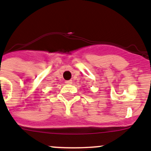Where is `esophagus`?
I'll return each mask as SVG.
<instances>
[{
  "mask_svg": "<svg viewBox=\"0 0 151 151\" xmlns=\"http://www.w3.org/2000/svg\"><path fill=\"white\" fill-rule=\"evenodd\" d=\"M65 82L66 83V84H72V83H73V81H72V80H66Z\"/></svg>",
  "mask_w": 151,
  "mask_h": 151,
  "instance_id": "34e87169",
  "label": "esophagus"
}]
</instances>
